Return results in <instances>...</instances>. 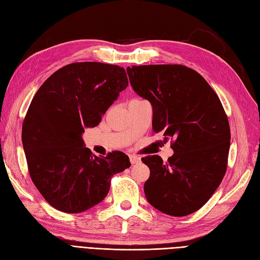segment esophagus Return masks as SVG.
Returning <instances> with one entry per match:
<instances>
[{
    "label": "esophagus",
    "mask_w": 260,
    "mask_h": 260,
    "mask_svg": "<svg viewBox=\"0 0 260 260\" xmlns=\"http://www.w3.org/2000/svg\"><path fill=\"white\" fill-rule=\"evenodd\" d=\"M129 159H130L131 165H138V164L141 162V158H140V157H137V156L131 155V156L129 157Z\"/></svg>",
    "instance_id": "1"
}]
</instances>
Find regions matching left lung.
<instances>
[{"label":"left lung","mask_w":260,"mask_h":260,"mask_svg":"<svg viewBox=\"0 0 260 260\" xmlns=\"http://www.w3.org/2000/svg\"><path fill=\"white\" fill-rule=\"evenodd\" d=\"M130 84L153 106V130L171 141L164 162L146 156L147 201L171 216H186L208 202L225 176L230 147L227 115L216 92L194 70L180 64L127 68Z\"/></svg>","instance_id":"1"}]
</instances>
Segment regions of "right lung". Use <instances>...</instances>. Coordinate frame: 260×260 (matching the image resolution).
<instances>
[{"mask_svg":"<svg viewBox=\"0 0 260 260\" xmlns=\"http://www.w3.org/2000/svg\"><path fill=\"white\" fill-rule=\"evenodd\" d=\"M127 86L123 68L75 62L56 71L35 93L22 124V145L31 180L51 207L87 211L109 193L112 176L131 166L122 151L92 155L82 139Z\"/></svg>","mask_w":260,"mask_h":260,"instance_id":"right-lung-1","label":"right lung"}]
</instances>
